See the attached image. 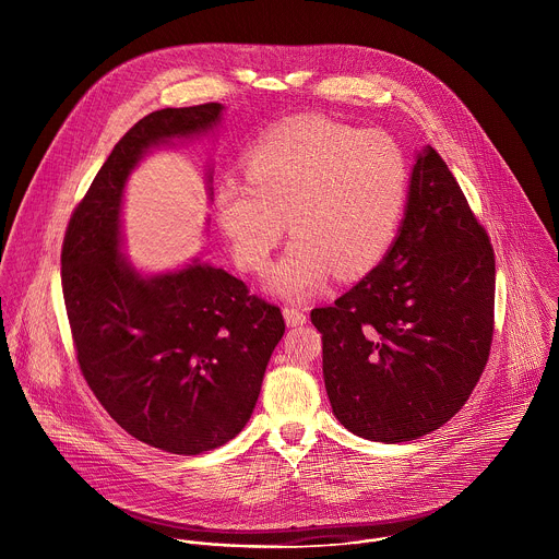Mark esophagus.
<instances>
[{
	"label": "esophagus",
	"instance_id": "obj_1",
	"mask_svg": "<svg viewBox=\"0 0 559 559\" xmlns=\"http://www.w3.org/2000/svg\"><path fill=\"white\" fill-rule=\"evenodd\" d=\"M283 316H285V321H287V325L289 328H298V325H302V323H307V313H305V309H300V307H285L283 309Z\"/></svg>",
	"mask_w": 559,
	"mask_h": 559
}]
</instances>
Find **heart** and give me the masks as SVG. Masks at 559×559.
<instances>
[{"mask_svg": "<svg viewBox=\"0 0 559 559\" xmlns=\"http://www.w3.org/2000/svg\"><path fill=\"white\" fill-rule=\"evenodd\" d=\"M243 177L216 188V221L248 272L267 267L285 221L294 241L265 281L281 298L316 294L334 270L341 278L373 270L401 227L409 190L395 139L325 117L272 128L248 150Z\"/></svg>", "mask_w": 559, "mask_h": 559, "instance_id": "obj_1", "label": "heart"}]
</instances>
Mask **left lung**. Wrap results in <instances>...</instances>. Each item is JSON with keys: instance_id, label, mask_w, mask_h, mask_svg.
<instances>
[{"instance_id": "obj_1", "label": "left lung", "mask_w": 559, "mask_h": 559, "mask_svg": "<svg viewBox=\"0 0 559 559\" xmlns=\"http://www.w3.org/2000/svg\"><path fill=\"white\" fill-rule=\"evenodd\" d=\"M496 257L442 156L427 145L401 229L380 265L311 309L334 416L373 442H407L451 420L493 341Z\"/></svg>"}]
</instances>
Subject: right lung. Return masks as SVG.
<instances>
[{
	"instance_id": "obj_1",
	"label": "right lung",
	"mask_w": 559,
	"mask_h": 559,
	"mask_svg": "<svg viewBox=\"0 0 559 559\" xmlns=\"http://www.w3.org/2000/svg\"><path fill=\"white\" fill-rule=\"evenodd\" d=\"M221 112L201 104L136 121L74 207L61 248L79 369L121 429L177 455L216 449L246 427L285 334L281 309L221 267L194 259L143 276L121 254V199L139 158L205 134Z\"/></svg>"
}]
</instances>
